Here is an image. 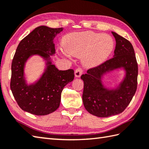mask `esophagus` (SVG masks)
I'll return each mask as SVG.
<instances>
[{
	"instance_id": "1",
	"label": "esophagus",
	"mask_w": 149,
	"mask_h": 149,
	"mask_svg": "<svg viewBox=\"0 0 149 149\" xmlns=\"http://www.w3.org/2000/svg\"><path fill=\"white\" fill-rule=\"evenodd\" d=\"M82 74H83V69L81 68H78L75 70V75L76 77H79Z\"/></svg>"
}]
</instances>
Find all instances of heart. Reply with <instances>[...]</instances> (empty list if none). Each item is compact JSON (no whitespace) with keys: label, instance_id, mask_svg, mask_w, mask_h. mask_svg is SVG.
<instances>
[{"label":"heart","instance_id":"1","mask_svg":"<svg viewBox=\"0 0 149 149\" xmlns=\"http://www.w3.org/2000/svg\"><path fill=\"white\" fill-rule=\"evenodd\" d=\"M63 46L68 54L81 57L83 65L91 68L101 64L108 58L114 42L107 34L85 31L66 35L63 38Z\"/></svg>","mask_w":149,"mask_h":149}]
</instances>
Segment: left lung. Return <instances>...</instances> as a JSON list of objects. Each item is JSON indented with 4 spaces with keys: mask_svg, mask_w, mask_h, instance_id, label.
<instances>
[{
    "mask_svg": "<svg viewBox=\"0 0 149 149\" xmlns=\"http://www.w3.org/2000/svg\"><path fill=\"white\" fill-rule=\"evenodd\" d=\"M116 40L113 58L100 65L88 70L81 75L84 81L83 101L85 109L98 117L118 115L131 102L137 89L138 63L131 42L112 32ZM123 67L126 72L125 79L115 90H108L102 83L106 72Z\"/></svg>",
    "mask_w": 149,
    "mask_h": 149,
    "instance_id": "obj_1",
    "label": "left lung"
}]
</instances>
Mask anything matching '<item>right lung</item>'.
Returning a JSON list of instances; mask_svg holds the SVG:
<instances>
[{"label":"right lung","mask_w":149,"mask_h":149,"mask_svg":"<svg viewBox=\"0 0 149 149\" xmlns=\"http://www.w3.org/2000/svg\"><path fill=\"white\" fill-rule=\"evenodd\" d=\"M63 30L40 26L18 44L11 64L10 88L20 108L35 115H47L58 108L63 88L74 79L72 69L59 70L50 61L55 54L53 40ZM39 55L47 61V68L36 84L28 85L24 78V66L31 55Z\"/></svg>","instance_id":"add662e5"}]
</instances>
